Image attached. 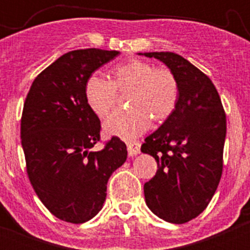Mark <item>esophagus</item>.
Instances as JSON below:
<instances>
[{"mask_svg": "<svg viewBox=\"0 0 250 250\" xmlns=\"http://www.w3.org/2000/svg\"><path fill=\"white\" fill-rule=\"evenodd\" d=\"M128 155L134 156L140 152V143L139 141H127Z\"/></svg>", "mask_w": 250, "mask_h": 250, "instance_id": "1", "label": "esophagus"}]
</instances>
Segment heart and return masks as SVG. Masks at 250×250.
<instances>
[{"instance_id": "1", "label": "heart", "mask_w": 250, "mask_h": 250, "mask_svg": "<svg viewBox=\"0 0 250 250\" xmlns=\"http://www.w3.org/2000/svg\"><path fill=\"white\" fill-rule=\"evenodd\" d=\"M118 89H132L130 109L117 110L105 121V130L125 139L139 137L150 128L151 120L163 122L172 116L179 102V83L167 67H156L146 60L133 59L116 65L113 81L94 72L85 83V99L99 117H105L118 99Z\"/></svg>"}]
</instances>
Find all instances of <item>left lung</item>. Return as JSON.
<instances>
[{"mask_svg": "<svg viewBox=\"0 0 250 250\" xmlns=\"http://www.w3.org/2000/svg\"><path fill=\"white\" fill-rule=\"evenodd\" d=\"M165 62L179 83V102L169 118L141 145L157 172L144 185L153 214L185 224L207 208L223 174L226 115L210 78L181 55L144 53Z\"/></svg>", "mask_w": 250, "mask_h": 250, "instance_id": "8db88e82", "label": "left lung"}]
</instances>
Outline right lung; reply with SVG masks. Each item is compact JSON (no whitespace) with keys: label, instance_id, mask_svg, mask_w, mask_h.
<instances>
[{"label":"right lung","instance_id":"add662e5","mask_svg":"<svg viewBox=\"0 0 250 250\" xmlns=\"http://www.w3.org/2000/svg\"><path fill=\"white\" fill-rule=\"evenodd\" d=\"M120 52L97 48L62 55L37 75L26 95L20 138L35 192L54 216L82 224L99 213L111 174L127 146L112 137L100 151V120L85 99L90 75Z\"/></svg>","mask_w":250,"mask_h":250}]
</instances>
